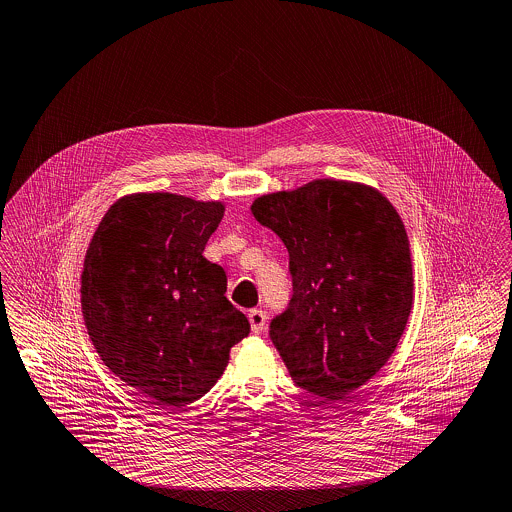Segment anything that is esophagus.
<instances>
[{
  "label": "esophagus",
  "mask_w": 512,
  "mask_h": 512,
  "mask_svg": "<svg viewBox=\"0 0 512 512\" xmlns=\"http://www.w3.org/2000/svg\"><path fill=\"white\" fill-rule=\"evenodd\" d=\"M266 313L262 309H252L248 313V321H250V328L254 334H260L264 328H266Z\"/></svg>",
  "instance_id": "esophagus-1"
}]
</instances>
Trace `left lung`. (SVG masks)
Wrapping results in <instances>:
<instances>
[{"label": "left lung", "instance_id": "1", "mask_svg": "<svg viewBox=\"0 0 512 512\" xmlns=\"http://www.w3.org/2000/svg\"><path fill=\"white\" fill-rule=\"evenodd\" d=\"M289 252L293 295L270 338L291 379L338 401L379 372L413 307L405 225L377 189L315 180L252 203Z\"/></svg>", "mask_w": 512, "mask_h": 512}]
</instances>
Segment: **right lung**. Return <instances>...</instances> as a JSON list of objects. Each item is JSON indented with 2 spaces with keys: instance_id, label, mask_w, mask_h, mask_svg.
Here are the masks:
<instances>
[{
  "instance_id": "1",
  "label": "right lung",
  "mask_w": 512,
  "mask_h": 512,
  "mask_svg": "<svg viewBox=\"0 0 512 512\" xmlns=\"http://www.w3.org/2000/svg\"><path fill=\"white\" fill-rule=\"evenodd\" d=\"M225 213L219 201L133 193L93 234L82 313L103 364L162 409L201 399L250 332L225 297L227 274L205 256Z\"/></svg>"
}]
</instances>
